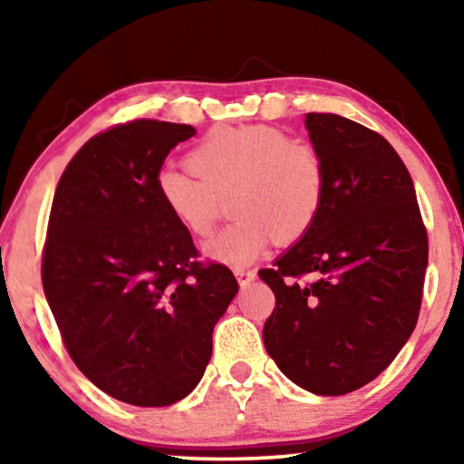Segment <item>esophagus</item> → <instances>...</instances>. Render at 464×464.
<instances>
[{
	"instance_id": "obj_1",
	"label": "esophagus",
	"mask_w": 464,
	"mask_h": 464,
	"mask_svg": "<svg viewBox=\"0 0 464 464\" xmlns=\"http://www.w3.org/2000/svg\"><path fill=\"white\" fill-rule=\"evenodd\" d=\"M234 275H237L240 287H246V285L257 276V272L253 268H245V266H237V268H234Z\"/></svg>"
}]
</instances>
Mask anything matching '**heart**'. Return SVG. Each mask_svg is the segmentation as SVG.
<instances>
[{
	"label": "heart",
	"instance_id": "obj_1",
	"mask_svg": "<svg viewBox=\"0 0 464 464\" xmlns=\"http://www.w3.org/2000/svg\"><path fill=\"white\" fill-rule=\"evenodd\" d=\"M186 164L192 173H158V198L183 230L205 238L218 224L221 198L230 194L227 207L237 218L207 245L224 262L249 264L272 238L295 243L325 207L321 151L276 126H218L188 151Z\"/></svg>",
	"mask_w": 464,
	"mask_h": 464
}]
</instances>
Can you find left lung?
Instances as JSON below:
<instances>
[{
  "mask_svg": "<svg viewBox=\"0 0 464 464\" xmlns=\"http://www.w3.org/2000/svg\"><path fill=\"white\" fill-rule=\"evenodd\" d=\"M306 129L327 198L300 243L259 270L276 297L264 344L297 386L338 397L372 382L414 332L429 237L408 169L382 135L335 113H308Z\"/></svg>",
  "mask_w": 464,
  "mask_h": 464,
  "instance_id": "1",
  "label": "left lung"
}]
</instances>
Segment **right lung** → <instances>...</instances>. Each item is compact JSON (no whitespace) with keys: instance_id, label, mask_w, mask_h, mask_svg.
Listing matches in <instances>:
<instances>
[{"instance_id":"1","label":"right lung","mask_w":464,"mask_h":464,"mask_svg":"<svg viewBox=\"0 0 464 464\" xmlns=\"http://www.w3.org/2000/svg\"><path fill=\"white\" fill-rule=\"evenodd\" d=\"M189 124L139 118L82 145L63 170L42 285L78 370L118 401L162 408L200 382L213 327L237 295L224 264L158 198L156 177Z\"/></svg>"}]
</instances>
